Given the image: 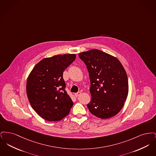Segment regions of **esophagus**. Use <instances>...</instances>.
Returning <instances> with one entry per match:
<instances>
[{
    "label": "esophagus",
    "instance_id": "34e87169",
    "mask_svg": "<svg viewBox=\"0 0 156 156\" xmlns=\"http://www.w3.org/2000/svg\"><path fill=\"white\" fill-rule=\"evenodd\" d=\"M81 92H78L77 93H75V97H78L79 95H81Z\"/></svg>",
    "mask_w": 156,
    "mask_h": 156
}]
</instances>
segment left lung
Instances as JSON below:
<instances>
[{"label": "left lung", "instance_id": "obj_1", "mask_svg": "<svg viewBox=\"0 0 156 156\" xmlns=\"http://www.w3.org/2000/svg\"><path fill=\"white\" fill-rule=\"evenodd\" d=\"M85 62L90 81L89 112L100 119L116 115L125 105L129 92L126 71L119 59L99 50L79 54Z\"/></svg>", "mask_w": 156, "mask_h": 156}]
</instances>
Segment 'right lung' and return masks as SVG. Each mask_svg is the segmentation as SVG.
<instances>
[{
	"label": "right lung",
	"mask_w": 156,
	"mask_h": 156,
	"mask_svg": "<svg viewBox=\"0 0 156 156\" xmlns=\"http://www.w3.org/2000/svg\"><path fill=\"white\" fill-rule=\"evenodd\" d=\"M75 58V54L44 58L29 75L26 83L27 98L33 109L43 119L56 122L69 114L74 104L64 89L62 75Z\"/></svg>",
	"instance_id": "right-lung-1"
}]
</instances>
